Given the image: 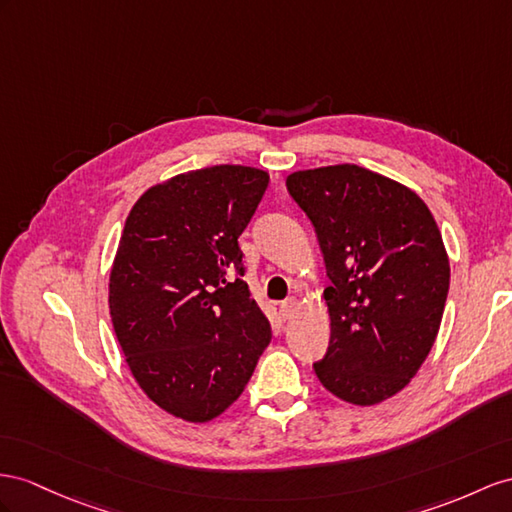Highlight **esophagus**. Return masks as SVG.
Returning <instances> with one entry per match:
<instances>
[{
	"instance_id": "34e87169",
	"label": "esophagus",
	"mask_w": 512,
	"mask_h": 512,
	"mask_svg": "<svg viewBox=\"0 0 512 512\" xmlns=\"http://www.w3.org/2000/svg\"><path fill=\"white\" fill-rule=\"evenodd\" d=\"M296 307H298V303H296V298H287V300H283L281 303V313L285 318H290L292 313L296 311Z\"/></svg>"
}]
</instances>
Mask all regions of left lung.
I'll list each match as a JSON object with an SVG mask.
<instances>
[{"label": "left lung", "mask_w": 512, "mask_h": 512, "mask_svg": "<svg viewBox=\"0 0 512 512\" xmlns=\"http://www.w3.org/2000/svg\"><path fill=\"white\" fill-rule=\"evenodd\" d=\"M318 235L331 342L313 363L350 404H378L411 383L435 344L450 261L430 209L402 183L357 164L285 181Z\"/></svg>", "instance_id": "1"}]
</instances>
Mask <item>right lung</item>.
<instances>
[{
    "label": "right lung",
    "mask_w": 512,
    "mask_h": 512,
    "mask_svg": "<svg viewBox=\"0 0 512 512\" xmlns=\"http://www.w3.org/2000/svg\"><path fill=\"white\" fill-rule=\"evenodd\" d=\"M268 179L251 166L190 170L149 188L125 220L110 272L114 333L142 391L186 422L229 409L270 344L238 244Z\"/></svg>",
    "instance_id": "1"
}]
</instances>
